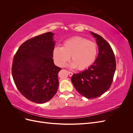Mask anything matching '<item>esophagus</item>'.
Here are the masks:
<instances>
[{"instance_id":"34e87169","label":"esophagus","mask_w":133,"mask_h":133,"mask_svg":"<svg viewBox=\"0 0 133 133\" xmlns=\"http://www.w3.org/2000/svg\"><path fill=\"white\" fill-rule=\"evenodd\" d=\"M68 74H69V76H71L72 75H73V73H72V72H71V71H68Z\"/></svg>"}]
</instances>
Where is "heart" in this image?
<instances>
[{
	"instance_id": "b5f03b06",
	"label": "heart",
	"mask_w": 133,
	"mask_h": 133,
	"mask_svg": "<svg viewBox=\"0 0 133 133\" xmlns=\"http://www.w3.org/2000/svg\"><path fill=\"white\" fill-rule=\"evenodd\" d=\"M98 51L96 43L82 37H75L64 42L62 47L55 46L53 57L58 65L63 66L71 57L73 62L71 63L70 66L83 70L94 64Z\"/></svg>"
}]
</instances>
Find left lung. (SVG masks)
<instances>
[{
  "label": "left lung",
  "mask_w": 133,
  "mask_h": 133,
  "mask_svg": "<svg viewBox=\"0 0 133 133\" xmlns=\"http://www.w3.org/2000/svg\"><path fill=\"white\" fill-rule=\"evenodd\" d=\"M90 33L98 45V57L91 66L71 78L76 90L87 99L97 98L109 89L116 69L115 55L109 44L100 35Z\"/></svg>",
  "instance_id": "left-lung-1"
}]
</instances>
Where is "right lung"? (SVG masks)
<instances>
[{
	"mask_svg": "<svg viewBox=\"0 0 133 133\" xmlns=\"http://www.w3.org/2000/svg\"><path fill=\"white\" fill-rule=\"evenodd\" d=\"M54 33L48 32L23 43L15 53L11 74L20 92L30 101L44 103L57 91L58 74L54 64Z\"/></svg>",
	"mask_w": 133,
	"mask_h": 133,
	"instance_id": "right-lung-1",
	"label": "right lung"
}]
</instances>
